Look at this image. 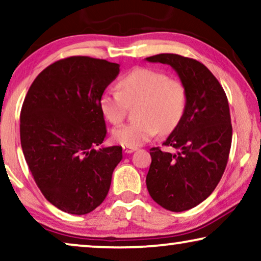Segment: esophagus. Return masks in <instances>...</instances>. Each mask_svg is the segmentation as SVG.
<instances>
[{
    "label": "esophagus",
    "mask_w": 261,
    "mask_h": 261,
    "mask_svg": "<svg viewBox=\"0 0 261 261\" xmlns=\"http://www.w3.org/2000/svg\"><path fill=\"white\" fill-rule=\"evenodd\" d=\"M137 149H136V147H127V146H123V151L125 153H132L134 152V151H136Z\"/></svg>",
    "instance_id": "obj_1"
}]
</instances>
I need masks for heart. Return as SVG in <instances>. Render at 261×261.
I'll list each match as a JSON object with an SVG mask.
<instances>
[{"mask_svg":"<svg viewBox=\"0 0 261 261\" xmlns=\"http://www.w3.org/2000/svg\"><path fill=\"white\" fill-rule=\"evenodd\" d=\"M119 91L107 89L99 97L104 118L119 124L125 118L127 106L137 102L134 122L112 131V139L127 147H138L161 130L170 134L179 125L188 107V89L180 80L157 70L138 67L118 82Z\"/></svg>","mask_w":261,"mask_h":261,"instance_id":"heart-1","label":"heart"}]
</instances>
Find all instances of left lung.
Returning a JSON list of instances; mask_svg holds the SVG:
<instances>
[{
	"label": "left lung",
	"mask_w": 261,
	"mask_h": 261,
	"mask_svg": "<svg viewBox=\"0 0 261 261\" xmlns=\"http://www.w3.org/2000/svg\"><path fill=\"white\" fill-rule=\"evenodd\" d=\"M146 61L171 65L188 89L184 117L163 143L164 149H150L146 176L155 203L172 212L186 211L215 191L227 165L232 143L228 100L213 73L193 58L159 54Z\"/></svg>",
	"instance_id": "8db88e82"
}]
</instances>
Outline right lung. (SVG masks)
<instances>
[{
    "instance_id": "1",
    "label": "right lung",
    "mask_w": 261,
    "mask_h": 261,
    "mask_svg": "<svg viewBox=\"0 0 261 261\" xmlns=\"http://www.w3.org/2000/svg\"><path fill=\"white\" fill-rule=\"evenodd\" d=\"M119 64L88 56L56 61L40 72L23 102L19 137L34 180L49 203L87 215L106 199L122 147L96 150L107 136L99 97Z\"/></svg>"
}]
</instances>
